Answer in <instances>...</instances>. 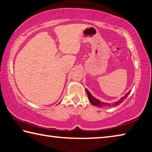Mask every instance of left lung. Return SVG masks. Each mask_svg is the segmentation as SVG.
I'll return each instance as SVG.
<instances>
[{
    "mask_svg": "<svg viewBox=\"0 0 152 152\" xmlns=\"http://www.w3.org/2000/svg\"><path fill=\"white\" fill-rule=\"evenodd\" d=\"M86 92L87 93V95H88V99H89V100L90 102V103L92 104V105L95 106H98V107H114V106H116L120 104L122 102L125 100V99L128 97V96L129 94V93H130V91L128 92V93L126 94L122 97V98L120 99V100H118L117 102H115L114 103H112V104H109V103H105V102H102L100 100H97V99L94 98L93 96L91 95V94L88 92V90L87 89H86Z\"/></svg>",
    "mask_w": 152,
    "mask_h": 152,
    "instance_id": "obj_1",
    "label": "left lung"
}]
</instances>
